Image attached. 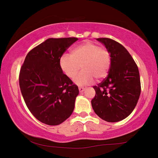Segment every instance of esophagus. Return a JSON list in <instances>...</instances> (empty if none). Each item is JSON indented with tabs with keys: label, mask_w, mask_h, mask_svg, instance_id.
<instances>
[{
	"label": "esophagus",
	"mask_w": 158,
	"mask_h": 158,
	"mask_svg": "<svg viewBox=\"0 0 158 158\" xmlns=\"http://www.w3.org/2000/svg\"><path fill=\"white\" fill-rule=\"evenodd\" d=\"M84 90H85V88H84V87H82V86H80V87H79V92H80V93L83 92V91H84Z\"/></svg>",
	"instance_id": "1"
}]
</instances>
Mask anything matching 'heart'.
I'll return each mask as SVG.
<instances>
[{
    "instance_id": "b5f03b06",
    "label": "heart",
    "mask_w": 158,
    "mask_h": 158,
    "mask_svg": "<svg viewBox=\"0 0 158 158\" xmlns=\"http://www.w3.org/2000/svg\"><path fill=\"white\" fill-rule=\"evenodd\" d=\"M111 64L109 51L90 42H85L71 51L69 55H63L59 65L61 70L69 79H73L81 66L83 71L74 79L75 84L85 85L106 77Z\"/></svg>"
}]
</instances>
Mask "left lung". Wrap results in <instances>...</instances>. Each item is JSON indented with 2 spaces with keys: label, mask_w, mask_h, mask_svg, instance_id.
Wrapping results in <instances>:
<instances>
[{
  "label": "left lung",
  "mask_w": 158,
  "mask_h": 158,
  "mask_svg": "<svg viewBox=\"0 0 158 158\" xmlns=\"http://www.w3.org/2000/svg\"><path fill=\"white\" fill-rule=\"evenodd\" d=\"M111 55V64L107 77L94 85L91 100L95 113L104 121L114 123L125 119L137 105L141 93L138 67L127 50L110 38H98Z\"/></svg>",
  "instance_id": "left-lung-1"
}]
</instances>
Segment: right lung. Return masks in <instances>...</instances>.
Listing matches in <instances>:
<instances>
[{"label":"right lung","instance_id":"right-lung-1","mask_svg":"<svg viewBox=\"0 0 158 158\" xmlns=\"http://www.w3.org/2000/svg\"><path fill=\"white\" fill-rule=\"evenodd\" d=\"M77 37L49 38L28 53L19 73L21 94L29 111L44 124L57 125L71 116L79 89L63 74L59 61Z\"/></svg>","mask_w":158,"mask_h":158}]
</instances>
